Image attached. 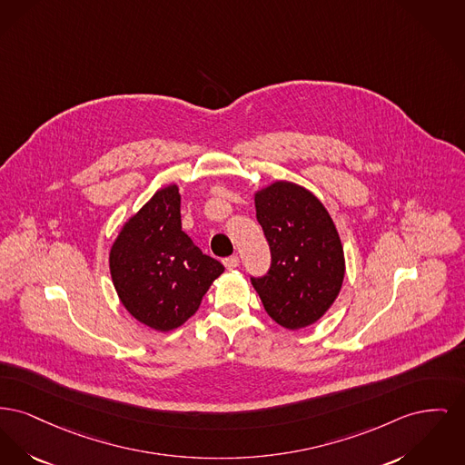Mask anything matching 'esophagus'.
Listing matches in <instances>:
<instances>
[{
  "instance_id": "34e87169",
  "label": "esophagus",
  "mask_w": 465,
  "mask_h": 465,
  "mask_svg": "<svg viewBox=\"0 0 465 465\" xmlns=\"http://www.w3.org/2000/svg\"><path fill=\"white\" fill-rule=\"evenodd\" d=\"M223 263H224V267H226L228 271H233V269H237V267H239L241 260H239V256H237V254H233V256L224 258V260H223Z\"/></svg>"
}]
</instances>
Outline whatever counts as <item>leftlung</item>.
<instances>
[{
  "mask_svg": "<svg viewBox=\"0 0 465 465\" xmlns=\"http://www.w3.org/2000/svg\"><path fill=\"white\" fill-rule=\"evenodd\" d=\"M254 207L272 263L251 282L275 323L288 330L309 327L327 312L344 281L337 228L312 193L288 181L254 193Z\"/></svg>",
  "mask_w": 465,
  "mask_h": 465,
  "instance_id": "obj_1",
  "label": "left lung"
}]
</instances>
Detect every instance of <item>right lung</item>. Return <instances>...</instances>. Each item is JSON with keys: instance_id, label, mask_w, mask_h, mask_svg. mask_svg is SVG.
Segmentation results:
<instances>
[{"instance_id": "right-lung-1", "label": "right lung", "mask_w": 465, "mask_h": 465, "mask_svg": "<svg viewBox=\"0 0 465 465\" xmlns=\"http://www.w3.org/2000/svg\"><path fill=\"white\" fill-rule=\"evenodd\" d=\"M110 275L119 301L147 327L168 331L186 323L214 279L224 272L181 224V194L170 184L128 219L110 247Z\"/></svg>"}]
</instances>
